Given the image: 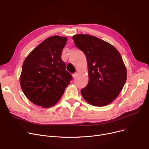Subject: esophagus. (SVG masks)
Returning a JSON list of instances; mask_svg holds the SVG:
<instances>
[{
    "instance_id": "esophagus-1",
    "label": "esophagus",
    "mask_w": 149,
    "mask_h": 149,
    "mask_svg": "<svg viewBox=\"0 0 149 149\" xmlns=\"http://www.w3.org/2000/svg\"><path fill=\"white\" fill-rule=\"evenodd\" d=\"M77 76H78V73H75V74H74L73 75V78H74V79H75L77 77Z\"/></svg>"
}]
</instances>
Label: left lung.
<instances>
[{
  "label": "left lung",
  "mask_w": 149,
  "mask_h": 149,
  "mask_svg": "<svg viewBox=\"0 0 149 149\" xmlns=\"http://www.w3.org/2000/svg\"><path fill=\"white\" fill-rule=\"evenodd\" d=\"M72 38L88 63L89 82L81 90L83 98L94 106L111 103L127 79V69L121 54L111 44L97 37L80 34Z\"/></svg>",
  "instance_id": "left-lung-1"
}]
</instances>
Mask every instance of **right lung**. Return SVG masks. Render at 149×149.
<instances>
[{"instance_id": "right-lung-1", "label": "right lung", "mask_w": 149, "mask_h": 149, "mask_svg": "<svg viewBox=\"0 0 149 149\" xmlns=\"http://www.w3.org/2000/svg\"><path fill=\"white\" fill-rule=\"evenodd\" d=\"M68 38L54 36L47 38L25 58L20 77L25 96L44 108L56 104L63 95L72 77L61 60Z\"/></svg>"}]
</instances>
